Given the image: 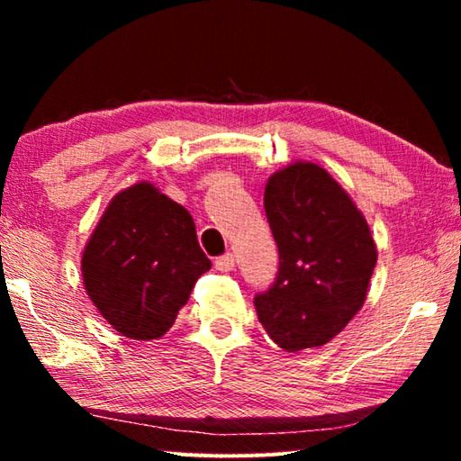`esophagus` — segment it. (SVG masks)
I'll list each match as a JSON object with an SVG mask.
<instances>
[{
	"label": "esophagus",
	"instance_id": "esophagus-1",
	"mask_svg": "<svg viewBox=\"0 0 461 461\" xmlns=\"http://www.w3.org/2000/svg\"><path fill=\"white\" fill-rule=\"evenodd\" d=\"M213 264L220 272H231L233 267H236V258H233L231 254H225V256H220V258H215Z\"/></svg>",
	"mask_w": 461,
	"mask_h": 461
}]
</instances>
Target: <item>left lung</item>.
Wrapping results in <instances>:
<instances>
[{"mask_svg":"<svg viewBox=\"0 0 461 461\" xmlns=\"http://www.w3.org/2000/svg\"><path fill=\"white\" fill-rule=\"evenodd\" d=\"M280 268L256 313L285 352L325 346L364 307L376 244L364 213L323 167L294 160L264 189Z\"/></svg>","mask_w":461,"mask_h":461,"instance_id":"8db88e82","label":"left lung"}]
</instances>
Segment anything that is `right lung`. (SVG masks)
Here are the masks:
<instances>
[{"instance_id":"add662e5","label":"right lung","mask_w":461,"mask_h":461,"mask_svg":"<svg viewBox=\"0 0 461 461\" xmlns=\"http://www.w3.org/2000/svg\"><path fill=\"white\" fill-rule=\"evenodd\" d=\"M212 268L191 213L140 181L109 201L81 254L83 286L123 338L158 339Z\"/></svg>"}]
</instances>
